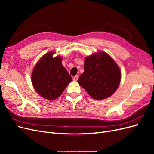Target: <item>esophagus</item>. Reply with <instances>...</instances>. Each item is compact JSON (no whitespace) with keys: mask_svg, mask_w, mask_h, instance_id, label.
I'll use <instances>...</instances> for the list:
<instances>
[{"mask_svg":"<svg viewBox=\"0 0 154 154\" xmlns=\"http://www.w3.org/2000/svg\"><path fill=\"white\" fill-rule=\"evenodd\" d=\"M78 76L77 75H76V76H74L73 77V80H74V81H76V80H78Z\"/></svg>","mask_w":154,"mask_h":154,"instance_id":"1","label":"esophagus"}]
</instances>
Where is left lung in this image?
Here are the masks:
<instances>
[{"label": "left lung", "instance_id": "left-lung-1", "mask_svg": "<svg viewBox=\"0 0 154 154\" xmlns=\"http://www.w3.org/2000/svg\"><path fill=\"white\" fill-rule=\"evenodd\" d=\"M121 76L117 63L110 56L101 51L85 58L84 72L78 82L92 98L103 100L117 90Z\"/></svg>", "mask_w": 154, "mask_h": 154}]
</instances>
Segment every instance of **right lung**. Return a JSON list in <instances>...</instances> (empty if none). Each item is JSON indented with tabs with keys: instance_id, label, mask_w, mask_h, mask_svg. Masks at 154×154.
Returning a JSON list of instances; mask_svg holds the SVG:
<instances>
[{
	"instance_id": "right-lung-1",
	"label": "right lung",
	"mask_w": 154,
	"mask_h": 154,
	"mask_svg": "<svg viewBox=\"0 0 154 154\" xmlns=\"http://www.w3.org/2000/svg\"><path fill=\"white\" fill-rule=\"evenodd\" d=\"M54 51L44 54L35 66L31 82L35 91L48 100L57 99L72 81V78L62 66V57L54 58Z\"/></svg>"
}]
</instances>
